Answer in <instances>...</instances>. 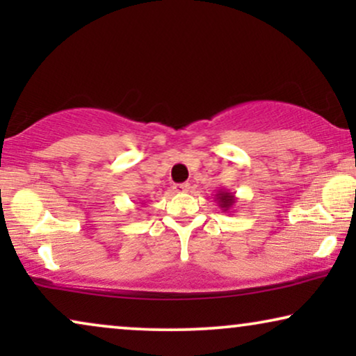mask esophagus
<instances>
[{
  "label": "esophagus",
  "instance_id": "obj_1",
  "mask_svg": "<svg viewBox=\"0 0 356 356\" xmlns=\"http://www.w3.org/2000/svg\"><path fill=\"white\" fill-rule=\"evenodd\" d=\"M189 189H191V184L189 183H181V184H177V186H175V191L177 193H188Z\"/></svg>",
  "mask_w": 356,
  "mask_h": 356
}]
</instances>
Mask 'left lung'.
<instances>
[{
	"label": "left lung",
	"instance_id": "obj_1",
	"mask_svg": "<svg viewBox=\"0 0 356 356\" xmlns=\"http://www.w3.org/2000/svg\"><path fill=\"white\" fill-rule=\"evenodd\" d=\"M213 201L217 202V206L222 209L223 212H230L233 206L236 204V196L233 193L228 191V189H218L216 196H213Z\"/></svg>",
	"mask_w": 356,
	"mask_h": 356
}]
</instances>
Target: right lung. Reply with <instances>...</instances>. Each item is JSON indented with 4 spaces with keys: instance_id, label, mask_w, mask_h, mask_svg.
Listing matches in <instances>:
<instances>
[{
    "instance_id": "add662e5",
    "label": "right lung",
    "mask_w": 356,
    "mask_h": 356,
    "mask_svg": "<svg viewBox=\"0 0 356 356\" xmlns=\"http://www.w3.org/2000/svg\"><path fill=\"white\" fill-rule=\"evenodd\" d=\"M138 206H139V207H143V206H144V202H139V204H138Z\"/></svg>"
}]
</instances>
